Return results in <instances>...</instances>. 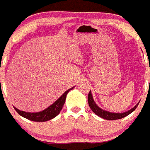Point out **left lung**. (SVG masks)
Segmentation results:
<instances>
[{"label": "left lung", "mask_w": 150, "mask_h": 150, "mask_svg": "<svg viewBox=\"0 0 150 150\" xmlns=\"http://www.w3.org/2000/svg\"><path fill=\"white\" fill-rule=\"evenodd\" d=\"M88 103H89V106L91 108V110H92V112L94 113H96L98 116L102 117L103 119H107L109 121H112V120H117V119H121L123 117H126L128 115H129L130 113L132 112L135 109L138 107V104L135 105V107H133L132 109L129 110V111L125 112L123 113H113V112H110L105 111L103 110L102 109H100V107H98V105L95 103L94 100H93V98H92V93H91V91H89V95H88Z\"/></svg>", "instance_id": "obj_1"}]
</instances>
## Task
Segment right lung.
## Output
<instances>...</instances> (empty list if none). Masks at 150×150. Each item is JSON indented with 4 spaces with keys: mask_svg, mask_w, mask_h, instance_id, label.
I'll return each instance as SVG.
<instances>
[{
    "mask_svg": "<svg viewBox=\"0 0 150 150\" xmlns=\"http://www.w3.org/2000/svg\"><path fill=\"white\" fill-rule=\"evenodd\" d=\"M73 88L74 87H72L70 89H69L67 91H66L64 94L58 100H56L54 103H52L51 106H50L46 110H43L41 112H26L24 111H21V110H18L15 107H14V109L16 110L17 112L20 115L25 117L26 119L30 120V121H39V122H43V121H49V120H51L52 118H54V117H56V116L59 114L61 110H62L64 103H65L67 93L71 89H73Z\"/></svg>",
    "mask_w": 150,
    "mask_h": 150,
    "instance_id": "add662e5",
    "label": "right lung"
}]
</instances>
